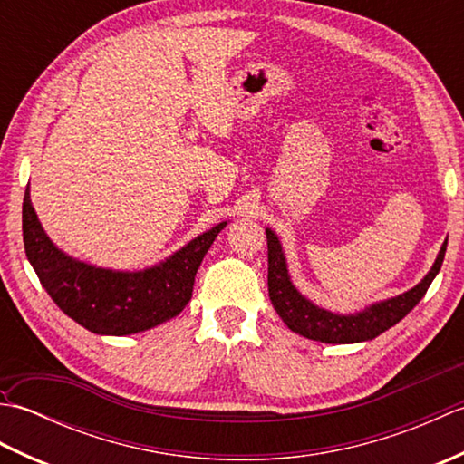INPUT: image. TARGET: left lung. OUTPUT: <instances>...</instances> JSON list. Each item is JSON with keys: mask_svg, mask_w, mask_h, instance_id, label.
Wrapping results in <instances>:
<instances>
[{"mask_svg": "<svg viewBox=\"0 0 464 464\" xmlns=\"http://www.w3.org/2000/svg\"><path fill=\"white\" fill-rule=\"evenodd\" d=\"M267 233V251H269V299L273 303L275 311H277L283 323L295 333L303 334V337L321 341V343H361L371 341L379 337L381 333L391 329L397 324L402 317L417 307V303L425 297L427 289L430 287L432 279L437 277L440 271L442 259H445L447 243L440 247L439 257L432 265L429 275L422 279L417 287L411 291L392 297L389 301H382L372 304V307L364 309L354 314H334L331 311L319 309L317 304L307 301L303 295L293 287L287 273V263H285L283 251L277 235L271 229Z\"/></svg>", "mask_w": 464, "mask_h": 464, "instance_id": "1", "label": "left lung"}]
</instances>
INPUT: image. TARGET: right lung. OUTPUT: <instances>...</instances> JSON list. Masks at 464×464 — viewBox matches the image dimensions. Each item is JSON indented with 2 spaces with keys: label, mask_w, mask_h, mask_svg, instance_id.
<instances>
[{
  "label": "right lung",
  "mask_w": 464,
  "mask_h": 464,
  "mask_svg": "<svg viewBox=\"0 0 464 464\" xmlns=\"http://www.w3.org/2000/svg\"><path fill=\"white\" fill-rule=\"evenodd\" d=\"M24 245L49 297L67 317L97 334H131L179 314L193 295L197 269L227 223L215 225L161 265L137 273L97 269L49 241L37 221L29 185L24 195Z\"/></svg>",
  "instance_id": "right-lung-1"
}]
</instances>
